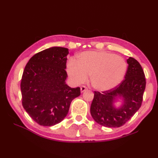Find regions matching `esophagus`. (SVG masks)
<instances>
[{
	"instance_id": "obj_1",
	"label": "esophagus",
	"mask_w": 158,
	"mask_h": 158,
	"mask_svg": "<svg viewBox=\"0 0 158 158\" xmlns=\"http://www.w3.org/2000/svg\"><path fill=\"white\" fill-rule=\"evenodd\" d=\"M87 89H88V88H87L86 86L83 85V86L81 87V92H83L85 91V90H87Z\"/></svg>"
}]
</instances>
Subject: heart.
Wrapping results in <instances>:
<instances>
[{
    "mask_svg": "<svg viewBox=\"0 0 158 158\" xmlns=\"http://www.w3.org/2000/svg\"><path fill=\"white\" fill-rule=\"evenodd\" d=\"M127 65L122 57L105 51H87L71 59L67 72L72 81L79 84L85 81L88 75L92 86L99 91H107L122 81Z\"/></svg>",
    "mask_w": 158,
    "mask_h": 158,
    "instance_id": "obj_1",
    "label": "heart"
}]
</instances>
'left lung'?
<instances>
[{
	"label": "left lung",
	"instance_id": "left-lung-1",
	"mask_svg": "<svg viewBox=\"0 0 158 158\" xmlns=\"http://www.w3.org/2000/svg\"><path fill=\"white\" fill-rule=\"evenodd\" d=\"M124 79L119 85L105 92H94L90 113L96 123L108 127L124 125L141 106L146 80L142 66L130 57ZM117 98L123 99V105L115 108L114 102Z\"/></svg>",
	"mask_w": 158,
	"mask_h": 158
}]
</instances>
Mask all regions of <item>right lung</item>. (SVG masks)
I'll return each instance as SVG.
<instances>
[{"label": "right lung", "instance_id": "add662e5", "mask_svg": "<svg viewBox=\"0 0 158 158\" xmlns=\"http://www.w3.org/2000/svg\"><path fill=\"white\" fill-rule=\"evenodd\" d=\"M69 49L53 47L36 53L29 60L21 80L23 109L35 122L52 126L68 114L72 100L81 94L79 87L66 84Z\"/></svg>", "mask_w": 158, "mask_h": 158}]
</instances>
